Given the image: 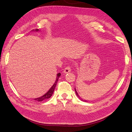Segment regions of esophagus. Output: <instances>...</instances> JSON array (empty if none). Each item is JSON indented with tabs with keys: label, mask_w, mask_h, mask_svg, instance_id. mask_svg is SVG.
<instances>
[{
	"label": "esophagus",
	"mask_w": 132,
	"mask_h": 132,
	"mask_svg": "<svg viewBox=\"0 0 132 132\" xmlns=\"http://www.w3.org/2000/svg\"><path fill=\"white\" fill-rule=\"evenodd\" d=\"M71 71V68L70 67H67L64 70V74H67Z\"/></svg>",
	"instance_id": "34e87169"
}]
</instances>
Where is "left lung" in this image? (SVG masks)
Segmentation results:
<instances>
[{
	"mask_svg": "<svg viewBox=\"0 0 132 132\" xmlns=\"http://www.w3.org/2000/svg\"><path fill=\"white\" fill-rule=\"evenodd\" d=\"M75 93H76V95H77V96L79 97V98L80 100H81V101H84V102H87V101H86V100H84V99H82L80 96L78 95V93H77V90H76V89H75Z\"/></svg>",
	"mask_w": 132,
	"mask_h": 132,
	"instance_id": "1",
	"label": "left lung"
}]
</instances>
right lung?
<instances>
[{"mask_svg":"<svg viewBox=\"0 0 132 132\" xmlns=\"http://www.w3.org/2000/svg\"><path fill=\"white\" fill-rule=\"evenodd\" d=\"M39 30L38 29H36V30H32L31 31H38ZM61 75V74L59 73L57 74V78H56V80H55V81L54 82V84L52 85V86L51 88L50 89V90L48 91L47 93L43 95V96H42L39 97H38V98H34L35 100H36V101H38L39 102H41L43 100H46V99H48V98H50L51 96L52 95H53V92H54V89L55 86H56V85H57V83L58 82V79L59 78L60 76Z\"/></svg>","mask_w":132,"mask_h":132,"instance_id":"add662e5","label":"right lung"}]
</instances>
